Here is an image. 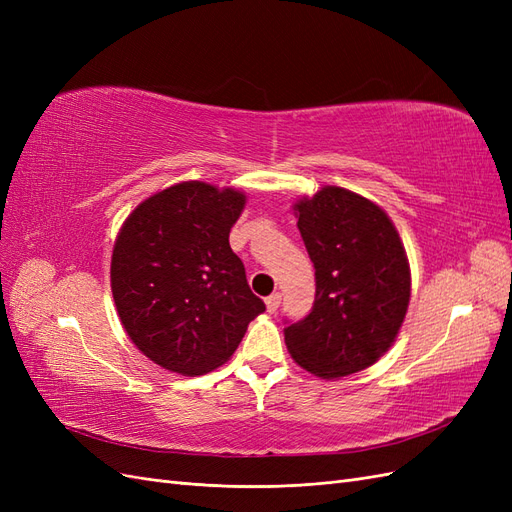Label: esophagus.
I'll return each mask as SVG.
<instances>
[{
  "label": "esophagus",
  "mask_w": 512,
  "mask_h": 512,
  "mask_svg": "<svg viewBox=\"0 0 512 512\" xmlns=\"http://www.w3.org/2000/svg\"><path fill=\"white\" fill-rule=\"evenodd\" d=\"M265 303H267V312H269V314H275L277 307H280V303H282V294H280V292L269 294V297L265 299Z\"/></svg>",
  "instance_id": "esophagus-1"
}]
</instances>
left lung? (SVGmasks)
I'll return each mask as SVG.
<instances>
[{
    "instance_id": "8db88e82",
    "label": "left lung",
    "mask_w": 512,
    "mask_h": 512,
    "mask_svg": "<svg viewBox=\"0 0 512 512\" xmlns=\"http://www.w3.org/2000/svg\"><path fill=\"white\" fill-rule=\"evenodd\" d=\"M316 269V299L284 339L292 359L320 378L356 374L391 348L408 312L410 267L397 230L378 205L322 188L294 205Z\"/></svg>"
}]
</instances>
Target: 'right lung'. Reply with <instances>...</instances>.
<instances>
[{"mask_svg": "<svg viewBox=\"0 0 512 512\" xmlns=\"http://www.w3.org/2000/svg\"><path fill=\"white\" fill-rule=\"evenodd\" d=\"M245 196L185 181L138 205L115 241L111 286L123 329L183 376L222 365L265 303L228 235Z\"/></svg>", "mask_w": 512, "mask_h": 512, "instance_id": "add662e5", "label": "right lung"}]
</instances>
